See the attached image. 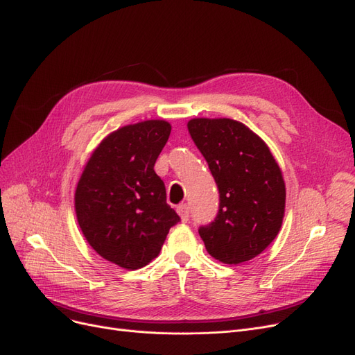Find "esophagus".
Masks as SVG:
<instances>
[{
    "mask_svg": "<svg viewBox=\"0 0 355 355\" xmlns=\"http://www.w3.org/2000/svg\"><path fill=\"white\" fill-rule=\"evenodd\" d=\"M177 212H178V215L181 216V219H182V222H187L189 219H190V209H189V206L184 203V205H180L178 207H177Z\"/></svg>",
    "mask_w": 355,
    "mask_h": 355,
    "instance_id": "esophagus-1",
    "label": "esophagus"
}]
</instances>
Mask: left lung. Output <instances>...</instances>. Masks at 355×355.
<instances>
[{
  "mask_svg": "<svg viewBox=\"0 0 355 355\" xmlns=\"http://www.w3.org/2000/svg\"><path fill=\"white\" fill-rule=\"evenodd\" d=\"M219 191L215 219L199 228L206 250L239 265L260 254L277 237L285 211L282 173L266 143L230 118H194L187 124Z\"/></svg>",
  "mask_w": 355,
  "mask_h": 355,
  "instance_id": "1",
  "label": "left lung"
}]
</instances>
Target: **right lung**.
<instances>
[{
  "label": "right lung",
  "mask_w": 355,
  "mask_h": 355,
  "mask_svg": "<svg viewBox=\"0 0 355 355\" xmlns=\"http://www.w3.org/2000/svg\"><path fill=\"white\" fill-rule=\"evenodd\" d=\"M169 133L164 120L114 131L92 153L77 184L74 205L83 235L99 256L120 268L146 266L181 220L153 169Z\"/></svg>",
  "instance_id": "right-lung-1"
}]
</instances>
